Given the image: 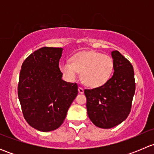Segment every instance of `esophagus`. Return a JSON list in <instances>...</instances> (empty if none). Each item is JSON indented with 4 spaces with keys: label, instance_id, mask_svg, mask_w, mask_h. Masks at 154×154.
I'll use <instances>...</instances> for the list:
<instances>
[{
    "label": "esophagus",
    "instance_id": "1",
    "mask_svg": "<svg viewBox=\"0 0 154 154\" xmlns=\"http://www.w3.org/2000/svg\"><path fill=\"white\" fill-rule=\"evenodd\" d=\"M78 91H79V93H80V94H83V93L84 92V90H83V88H82V87H79Z\"/></svg>",
    "mask_w": 154,
    "mask_h": 154
}]
</instances>
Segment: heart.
I'll return each mask as SVG.
<instances>
[{"mask_svg": "<svg viewBox=\"0 0 154 154\" xmlns=\"http://www.w3.org/2000/svg\"><path fill=\"white\" fill-rule=\"evenodd\" d=\"M113 67V60L109 56L96 51H83L73 56L71 63H62L60 70L68 81H74L80 72L85 85L97 88L109 80Z\"/></svg>", "mask_w": 154, "mask_h": 154, "instance_id": "b5f03b06", "label": "heart"}]
</instances>
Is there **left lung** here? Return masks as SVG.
<instances>
[{"mask_svg": "<svg viewBox=\"0 0 154 154\" xmlns=\"http://www.w3.org/2000/svg\"><path fill=\"white\" fill-rule=\"evenodd\" d=\"M111 54L112 77L103 86L84 90L88 118L94 125L103 129L116 127L127 119L136 89L131 63L118 51Z\"/></svg>", "mask_w": 154, "mask_h": 154, "instance_id": "obj_1", "label": "left lung"}]
</instances>
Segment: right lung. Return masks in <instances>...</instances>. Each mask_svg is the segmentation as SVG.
Wrapping results in <instances>:
<instances>
[{
  "instance_id": "right-lung-1",
  "label": "right lung",
  "mask_w": 154,
  "mask_h": 154,
  "mask_svg": "<svg viewBox=\"0 0 154 154\" xmlns=\"http://www.w3.org/2000/svg\"><path fill=\"white\" fill-rule=\"evenodd\" d=\"M62 48L44 47L34 51L21 66L18 96L27 123L42 132L52 131L64 122L77 97V83L62 80L59 63Z\"/></svg>"
}]
</instances>
